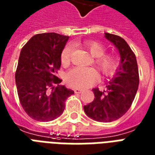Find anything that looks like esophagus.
I'll return each instance as SVG.
<instances>
[{"instance_id":"obj_1","label":"esophagus","mask_w":155,"mask_h":155,"mask_svg":"<svg viewBox=\"0 0 155 155\" xmlns=\"http://www.w3.org/2000/svg\"><path fill=\"white\" fill-rule=\"evenodd\" d=\"M82 90L81 89H78V88H76V89H74V92L76 93V94H80V93H82Z\"/></svg>"}]
</instances>
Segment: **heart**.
<instances>
[{"label": "heart", "instance_id": "heart-1", "mask_svg": "<svg viewBox=\"0 0 155 155\" xmlns=\"http://www.w3.org/2000/svg\"><path fill=\"white\" fill-rule=\"evenodd\" d=\"M82 46L95 57L94 64L100 73L104 76H110L114 73L118 66L116 56L111 54H104L105 48L101 43L95 41H86ZM73 47L66 46L61 52L60 60L64 66H68L71 63ZM98 79L96 71L91 68L77 67L71 69L66 75V82L70 87L78 89H85L95 84Z\"/></svg>", "mask_w": 155, "mask_h": 155}]
</instances>
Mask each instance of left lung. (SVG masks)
<instances>
[{
  "label": "left lung",
  "mask_w": 155,
  "mask_h": 155,
  "mask_svg": "<svg viewBox=\"0 0 155 155\" xmlns=\"http://www.w3.org/2000/svg\"><path fill=\"white\" fill-rule=\"evenodd\" d=\"M104 37L119 51L121 64L106 91L93 89L94 101L84 105L86 114L91 119L109 123L120 118L131 106L139 85V71L134 52L123 38L105 32Z\"/></svg>",
  "instance_id": "8db88e82"
}]
</instances>
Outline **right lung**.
<instances>
[{"label":"right lung","instance_id":"right-lung-1","mask_svg":"<svg viewBox=\"0 0 155 155\" xmlns=\"http://www.w3.org/2000/svg\"><path fill=\"white\" fill-rule=\"evenodd\" d=\"M68 36L46 32L33 36L22 48L15 72L18 99L24 111L40 122L62 114L65 101L74 91L60 85L57 77L60 55Z\"/></svg>","mask_w":155,"mask_h":155}]
</instances>
